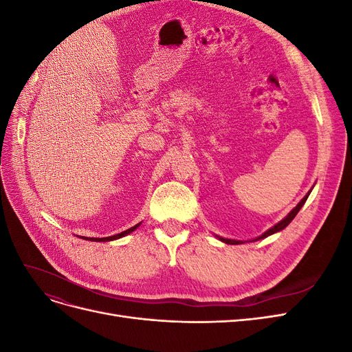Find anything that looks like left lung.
Returning <instances> with one entry per match:
<instances>
[{
	"label": "left lung",
	"mask_w": 352,
	"mask_h": 352,
	"mask_svg": "<svg viewBox=\"0 0 352 352\" xmlns=\"http://www.w3.org/2000/svg\"><path fill=\"white\" fill-rule=\"evenodd\" d=\"M310 192H311V189L308 190L307 195H305L300 202H298L296 207H295V208H292V210L289 211V214H287L285 219H282L279 223H276V225H274V226H272L269 230H265L261 236H257V238H255V239H251V241H236V239L221 238V236H219V235H216V238H217L219 241H221V242L228 243V245H239V243H245V242H255V241H260V239H264V238H267V236L273 235V233H278V232L283 230V229H285L287 225H289V223L294 220V217L298 214V211L301 210V207L304 206V202L307 201V198H308V195H310Z\"/></svg>",
	"instance_id": "1"
}]
</instances>
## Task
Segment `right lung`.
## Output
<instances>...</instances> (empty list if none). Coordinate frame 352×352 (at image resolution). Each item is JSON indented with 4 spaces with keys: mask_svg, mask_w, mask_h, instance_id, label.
<instances>
[{
    "mask_svg": "<svg viewBox=\"0 0 352 352\" xmlns=\"http://www.w3.org/2000/svg\"><path fill=\"white\" fill-rule=\"evenodd\" d=\"M140 226H141V223H138V225H135L133 228L127 229V230H124V232H122V233H117V235L107 236V238H88V236H80V238H82V239H88V241H95V242H109V241H114V239H119V238H123V236H126V235H129V233H132L133 230H136Z\"/></svg>",
    "mask_w": 352,
    "mask_h": 352,
    "instance_id": "right-lung-1",
    "label": "right lung"
}]
</instances>
